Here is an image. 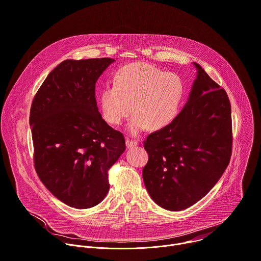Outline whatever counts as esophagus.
Returning a JSON list of instances; mask_svg holds the SVG:
<instances>
[{
	"label": "esophagus",
	"mask_w": 261,
	"mask_h": 261,
	"mask_svg": "<svg viewBox=\"0 0 261 261\" xmlns=\"http://www.w3.org/2000/svg\"><path fill=\"white\" fill-rule=\"evenodd\" d=\"M125 144H126V147H127V148H133V147H135V146L138 145V142L135 141V140L126 139V140H125Z\"/></svg>",
	"instance_id": "esophagus-1"
}]
</instances>
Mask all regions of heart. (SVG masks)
I'll return each instance as SVG.
<instances>
[{"instance_id": "heart-1", "label": "heart", "mask_w": 261, "mask_h": 261, "mask_svg": "<svg viewBox=\"0 0 261 261\" xmlns=\"http://www.w3.org/2000/svg\"><path fill=\"white\" fill-rule=\"evenodd\" d=\"M184 95L180 77L146 63L123 66L114 75V84L103 86L98 94L101 116L111 125L120 124L133 111L127 124L132 135L147 127L158 130L177 116Z\"/></svg>"}]
</instances>
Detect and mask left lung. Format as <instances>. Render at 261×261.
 <instances>
[{
	"label": "left lung",
	"instance_id": "left-lung-1",
	"mask_svg": "<svg viewBox=\"0 0 261 261\" xmlns=\"http://www.w3.org/2000/svg\"><path fill=\"white\" fill-rule=\"evenodd\" d=\"M196 78L187 102L166 127L144 142L149 160L143 180L151 198L169 211L201 199L226 170L232 145L226 91L193 63Z\"/></svg>",
	"mask_w": 261,
	"mask_h": 261
}]
</instances>
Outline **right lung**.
I'll return each mask as SVG.
<instances>
[{
    "mask_svg": "<svg viewBox=\"0 0 261 261\" xmlns=\"http://www.w3.org/2000/svg\"><path fill=\"white\" fill-rule=\"evenodd\" d=\"M115 60H67L36 93L30 113L36 172L64 203L88 209L109 191L108 170L125 150L123 135L101 118L95 82Z\"/></svg>",
    "mask_w": 261,
    "mask_h": 261,
    "instance_id": "1",
    "label": "right lung"
}]
</instances>
